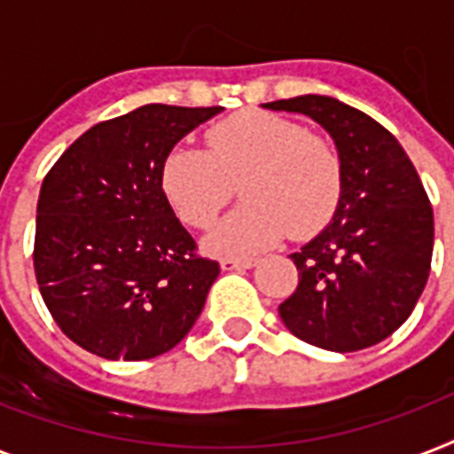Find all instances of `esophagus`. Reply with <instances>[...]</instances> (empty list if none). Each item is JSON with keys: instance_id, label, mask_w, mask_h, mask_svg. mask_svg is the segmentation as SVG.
Instances as JSON below:
<instances>
[{"instance_id": "esophagus-1", "label": "esophagus", "mask_w": 454, "mask_h": 454, "mask_svg": "<svg viewBox=\"0 0 454 454\" xmlns=\"http://www.w3.org/2000/svg\"><path fill=\"white\" fill-rule=\"evenodd\" d=\"M259 259H221V269L223 270H245L254 269Z\"/></svg>"}]
</instances>
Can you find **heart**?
<instances>
[{"mask_svg": "<svg viewBox=\"0 0 454 454\" xmlns=\"http://www.w3.org/2000/svg\"><path fill=\"white\" fill-rule=\"evenodd\" d=\"M207 151L178 145L160 167V188L178 219L207 228L242 184L247 205L207 235L216 256H249L290 235L309 240L344 198V157L330 138L290 117L245 110L207 129Z\"/></svg>", "mask_w": 454, "mask_h": 454, "instance_id": "heart-1", "label": "heart"}]
</instances>
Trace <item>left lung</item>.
Instances as JSON below:
<instances>
[{
	"mask_svg": "<svg viewBox=\"0 0 454 454\" xmlns=\"http://www.w3.org/2000/svg\"><path fill=\"white\" fill-rule=\"evenodd\" d=\"M323 124L344 157V198L323 233L294 252L297 290L278 310L306 344L351 353L391 337L431 270L434 209L408 153L372 117L330 96L263 103Z\"/></svg>",
	"mask_w": 454,
	"mask_h": 454,
	"instance_id": "1",
	"label": "left lung"
}]
</instances>
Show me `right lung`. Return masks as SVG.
Instances as JSON below:
<instances>
[{"mask_svg":"<svg viewBox=\"0 0 454 454\" xmlns=\"http://www.w3.org/2000/svg\"><path fill=\"white\" fill-rule=\"evenodd\" d=\"M151 103L84 131L42 181L35 276L60 332L108 360L162 356L219 276L160 188L167 153L221 113Z\"/></svg>","mask_w":454,"mask_h":454,"instance_id":"1","label":"right lung"}]
</instances>
